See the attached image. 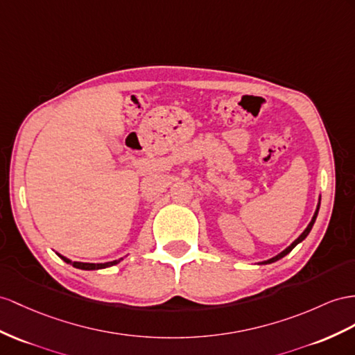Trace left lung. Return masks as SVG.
Wrapping results in <instances>:
<instances>
[{
  "mask_svg": "<svg viewBox=\"0 0 355 355\" xmlns=\"http://www.w3.org/2000/svg\"><path fill=\"white\" fill-rule=\"evenodd\" d=\"M318 211H320V204H318V207H316V211H315V214H313V217H312V220H311V223H309L307 225V228L304 230V232L302 234V235H300V237L293 243V244H291V246L288 248V249H285L284 252H282V253H279V255L277 257H275V258H271V259H268V261H266V262H262V264H270V262H275V261H277V259H280V258H284L285 255H288V253L291 252V250H293L295 246H297V244L300 243V241H303L306 237H307V235H309V232H311V230H312V226H313V223H315V220H316V216H318Z\"/></svg>",
  "mask_w": 355,
  "mask_h": 355,
  "instance_id": "obj_1",
  "label": "left lung"
}]
</instances>
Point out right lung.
<instances>
[{"instance_id": "add662e5", "label": "right lung", "mask_w": 355, "mask_h": 355, "mask_svg": "<svg viewBox=\"0 0 355 355\" xmlns=\"http://www.w3.org/2000/svg\"><path fill=\"white\" fill-rule=\"evenodd\" d=\"M60 258H61L62 261H66L67 264H71L73 267L80 268V270H98V268H106V267L115 266V264H118V262H120V259H118V261L105 262V264H89V262H71L70 259H67V258H64V257H61V255H60Z\"/></svg>"}]
</instances>
